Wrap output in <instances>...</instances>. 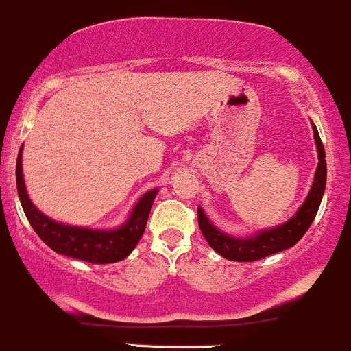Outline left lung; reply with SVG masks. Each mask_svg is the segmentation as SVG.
Here are the masks:
<instances>
[{
    "label": "left lung",
    "mask_w": 351,
    "mask_h": 351,
    "mask_svg": "<svg viewBox=\"0 0 351 351\" xmlns=\"http://www.w3.org/2000/svg\"><path fill=\"white\" fill-rule=\"evenodd\" d=\"M311 126H313V136L318 152L317 173H315L313 184H311V190L306 196L305 203L300 206V210L287 223L275 226V228L258 232L250 238H237L232 237V234L219 232L217 226L206 218L205 211L198 208L199 230H202L203 237L206 238L208 245L218 255L232 261H256L265 256L273 255V253L291 248V246L302 240V237L306 233V230L310 228L315 217H317V211L326 186L325 148H323L322 140H319L317 126L313 123H311Z\"/></svg>",
    "instance_id": "8db88e82"
}]
</instances>
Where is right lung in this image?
I'll return each instance as SVG.
<instances>
[{
	"mask_svg": "<svg viewBox=\"0 0 351 351\" xmlns=\"http://www.w3.org/2000/svg\"><path fill=\"white\" fill-rule=\"evenodd\" d=\"M21 155L23 146L19 148L16 160V186L19 202H21L23 211H25L29 225L33 226L38 237L49 248L55 250L60 255H66L95 265L114 263V261L123 260L133 252L140 238L143 237L146 221H148L149 211H152L158 190L146 191L134 205L130 218L121 226H118L117 230H93L82 228V226H69L46 217L45 213H41L33 205L28 193H26Z\"/></svg>",
	"mask_w": 351,
	"mask_h": 351,
	"instance_id": "1",
	"label": "right lung"
}]
</instances>
